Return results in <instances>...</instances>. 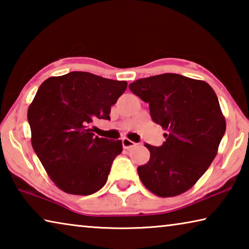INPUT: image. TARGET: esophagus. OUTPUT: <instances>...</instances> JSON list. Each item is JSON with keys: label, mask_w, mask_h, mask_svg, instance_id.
<instances>
[{"label": "esophagus", "mask_w": 249, "mask_h": 249, "mask_svg": "<svg viewBox=\"0 0 249 249\" xmlns=\"http://www.w3.org/2000/svg\"><path fill=\"white\" fill-rule=\"evenodd\" d=\"M122 145H123L125 149H130V148H133V147L136 146L137 144H136V142H134L133 141L128 140L127 137H124L123 140H122Z\"/></svg>", "instance_id": "obj_1"}]
</instances>
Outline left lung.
Segmentation results:
<instances>
[{
	"label": "left lung",
	"instance_id": "obj_1",
	"mask_svg": "<svg viewBox=\"0 0 249 249\" xmlns=\"http://www.w3.org/2000/svg\"><path fill=\"white\" fill-rule=\"evenodd\" d=\"M128 88L168 130L160 147L145 144L150 158L137 168L142 184L161 197L188 191L208 170L225 134L215 92L205 81L176 73L136 80Z\"/></svg>",
	"mask_w": 249,
	"mask_h": 249
}]
</instances>
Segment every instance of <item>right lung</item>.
<instances>
[{"instance_id": "obj_1", "label": "right lung", "mask_w": 249, "mask_h": 249, "mask_svg": "<svg viewBox=\"0 0 249 249\" xmlns=\"http://www.w3.org/2000/svg\"><path fill=\"white\" fill-rule=\"evenodd\" d=\"M127 82L72 71L40 84L28 107L32 146L54 184L66 193L89 196L107 183L122 141L92 133L95 119L109 120L111 107Z\"/></svg>"}]
</instances>
